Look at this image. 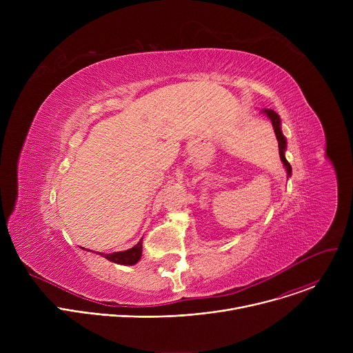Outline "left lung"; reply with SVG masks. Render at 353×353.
I'll use <instances>...</instances> for the list:
<instances>
[{"mask_svg": "<svg viewBox=\"0 0 353 353\" xmlns=\"http://www.w3.org/2000/svg\"><path fill=\"white\" fill-rule=\"evenodd\" d=\"M263 113H265V114L268 116V119L271 120V123H272V127H274V131H275V135H276V139H278L279 157H281V161H282V163H283V166H285V169H286V172H288V177H289V176L292 174V168H290L289 162H288V161H286V158H285L286 138L283 137L282 130H281V119H279V116H278L274 110H271V109H264V110H263Z\"/></svg>", "mask_w": 353, "mask_h": 353, "instance_id": "8db88e82", "label": "left lung"}]
</instances>
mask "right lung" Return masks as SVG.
Here are the masks:
<instances>
[{
	"instance_id": "right-lung-1",
	"label": "right lung",
	"mask_w": 353,
	"mask_h": 353,
	"mask_svg": "<svg viewBox=\"0 0 353 353\" xmlns=\"http://www.w3.org/2000/svg\"><path fill=\"white\" fill-rule=\"evenodd\" d=\"M97 254L116 264L134 265L141 260V256H142V240H139L134 247L125 251H117V253H112V254H103V253H97Z\"/></svg>"
}]
</instances>
